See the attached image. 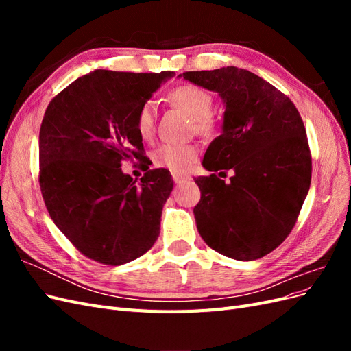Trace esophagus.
Here are the masks:
<instances>
[{"mask_svg":"<svg viewBox=\"0 0 351 351\" xmlns=\"http://www.w3.org/2000/svg\"><path fill=\"white\" fill-rule=\"evenodd\" d=\"M173 180H174L176 184H182V183L189 182L190 177H187V176H180V174H173Z\"/></svg>","mask_w":351,"mask_h":351,"instance_id":"esophagus-1","label":"esophagus"}]
</instances>
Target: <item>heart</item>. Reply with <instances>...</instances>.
Instances as JSON below:
<instances>
[{
  "label": "heart",
  "mask_w": 351,
  "mask_h": 351,
  "mask_svg": "<svg viewBox=\"0 0 351 351\" xmlns=\"http://www.w3.org/2000/svg\"><path fill=\"white\" fill-rule=\"evenodd\" d=\"M169 99L178 108H182L192 117L196 130L209 134L212 132V121L209 115L214 107L212 97L204 89L184 84L174 89L169 95ZM155 119H156V105L152 99L142 104V107L137 111L136 117V129L142 139L149 141L155 133ZM199 156V149L196 145H176V143H164L155 149L152 158L154 162L167 168L174 174L187 173L193 167Z\"/></svg>",
  "instance_id": "heart-1"
}]
</instances>
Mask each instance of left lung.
Instances as JSON below:
<instances>
[{
    "instance_id": "left-lung-1",
    "label": "left lung",
    "mask_w": 351,
    "mask_h": 351,
    "mask_svg": "<svg viewBox=\"0 0 351 351\" xmlns=\"http://www.w3.org/2000/svg\"><path fill=\"white\" fill-rule=\"evenodd\" d=\"M178 77L218 93L226 108L222 132L202 161L219 174L196 178L199 234L224 256L259 259L290 234L309 192L312 159L302 117L284 93L244 69ZM228 169L233 177L226 184L219 177Z\"/></svg>"
}]
</instances>
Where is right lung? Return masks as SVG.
<instances>
[{
    "instance_id": "add662e5",
    "label": "right lung",
    "mask_w": 351,
    "mask_h": 351,
    "mask_svg": "<svg viewBox=\"0 0 351 351\" xmlns=\"http://www.w3.org/2000/svg\"><path fill=\"white\" fill-rule=\"evenodd\" d=\"M174 71L95 70L52 99L39 132V184L47 209L84 256L123 265L149 250L173 192L165 168L137 183L124 159H143L136 117ZM149 168V167H147Z\"/></svg>"
}]
</instances>
